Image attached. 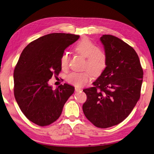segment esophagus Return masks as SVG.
Instances as JSON below:
<instances>
[{
    "label": "esophagus",
    "mask_w": 154,
    "mask_h": 154,
    "mask_svg": "<svg viewBox=\"0 0 154 154\" xmlns=\"http://www.w3.org/2000/svg\"><path fill=\"white\" fill-rule=\"evenodd\" d=\"M82 90V89L80 88H79V87H75V91H80Z\"/></svg>",
    "instance_id": "34e87169"
}]
</instances>
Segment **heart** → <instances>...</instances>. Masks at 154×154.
<instances>
[{"label": "heart", "mask_w": 154, "mask_h": 154, "mask_svg": "<svg viewBox=\"0 0 154 154\" xmlns=\"http://www.w3.org/2000/svg\"><path fill=\"white\" fill-rule=\"evenodd\" d=\"M75 52L85 57L82 72H72L66 78L67 82L77 87L85 85L94 76H100L107 66V56L105 51L100 48L88 38L80 39L74 46ZM70 57L68 53H64L60 58L63 69L69 67Z\"/></svg>", "instance_id": "obj_1"}]
</instances>
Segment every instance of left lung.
Wrapping results in <instances>:
<instances>
[{
    "label": "left lung",
    "instance_id": "obj_1",
    "mask_svg": "<svg viewBox=\"0 0 154 154\" xmlns=\"http://www.w3.org/2000/svg\"><path fill=\"white\" fill-rule=\"evenodd\" d=\"M107 56V66L83 90L87 100L83 111L94 126L106 128L118 125L130 115L140 97L143 72L134 49L112 35L100 38Z\"/></svg>",
    "mask_w": 154,
    "mask_h": 154
}]
</instances>
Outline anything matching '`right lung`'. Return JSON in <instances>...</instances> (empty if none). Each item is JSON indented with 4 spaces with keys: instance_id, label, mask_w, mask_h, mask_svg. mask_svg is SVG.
<instances>
[{
    "instance_id": "right-lung-1",
    "label": "right lung",
    "mask_w": 154,
    "mask_h": 154,
    "mask_svg": "<svg viewBox=\"0 0 154 154\" xmlns=\"http://www.w3.org/2000/svg\"><path fill=\"white\" fill-rule=\"evenodd\" d=\"M79 38L71 34H49L29 43L20 56L14 71V97L22 112L36 125L47 126L57 120L74 93L70 85L53 90L48 82L60 74L61 56Z\"/></svg>"
}]
</instances>
